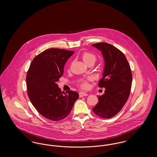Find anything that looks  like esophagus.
Instances as JSON below:
<instances>
[{
    "instance_id": "esophagus-1",
    "label": "esophagus",
    "mask_w": 157,
    "mask_h": 157,
    "mask_svg": "<svg viewBox=\"0 0 157 157\" xmlns=\"http://www.w3.org/2000/svg\"><path fill=\"white\" fill-rule=\"evenodd\" d=\"M79 97L82 98L83 97H85V96H87L88 94L85 92H79Z\"/></svg>"
}]
</instances>
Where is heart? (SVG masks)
Here are the masks:
<instances>
[{
    "instance_id": "heart-1",
    "label": "heart",
    "mask_w": 157,
    "mask_h": 157,
    "mask_svg": "<svg viewBox=\"0 0 157 157\" xmlns=\"http://www.w3.org/2000/svg\"><path fill=\"white\" fill-rule=\"evenodd\" d=\"M82 59L86 63H88L90 62L93 61L95 62L96 60V56L92 53L89 52H84L82 54ZM93 78L91 76L88 77L86 79H83L79 83V86L82 89H86L88 87V82L92 81Z\"/></svg>"
}]
</instances>
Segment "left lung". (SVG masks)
Returning a JSON list of instances; mask_svg holds the SVG:
<instances>
[{"label": "left lung", "instance_id": "8db88e82", "mask_svg": "<svg viewBox=\"0 0 157 157\" xmlns=\"http://www.w3.org/2000/svg\"><path fill=\"white\" fill-rule=\"evenodd\" d=\"M101 51L105 59L103 77L98 86L105 88L104 95L98 96V102L92 108L97 115L111 118L122 109L130 94L132 75L124 54L118 48L106 42L94 44Z\"/></svg>", "mask_w": 157, "mask_h": 157}]
</instances>
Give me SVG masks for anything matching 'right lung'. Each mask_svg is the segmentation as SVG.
Masks as SVG:
<instances>
[{
	"mask_svg": "<svg viewBox=\"0 0 157 157\" xmlns=\"http://www.w3.org/2000/svg\"><path fill=\"white\" fill-rule=\"evenodd\" d=\"M74 51L51 48L32 60L26 75L27 93L30 102L44 117L53 121L66 118L78 99V92L63 93L57 82L63 67Z\"/></svg>",
	"mask_w": 157,
	"mask_h": 157,
	"instance_id": "right-lung-1",
	"label": "right lung"
}]
</instances>
